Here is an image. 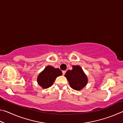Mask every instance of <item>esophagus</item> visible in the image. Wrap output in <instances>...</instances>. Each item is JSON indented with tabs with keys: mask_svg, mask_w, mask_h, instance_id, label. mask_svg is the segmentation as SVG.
Masks as SVG:
<instances>
[{
	"mask_svg": "<svg viewBox=\"0 0 123 123\" xmlns=\"http://www.w3.org/2000/svg\"><path fill=\"white\" fill-rule=\"evenodd\" d=\"M66 70H63V71H62V74H63V75H64L66 74Z\"/></svg>",
	"mask_w": 123,
	"mask_h": 123,
	"instance_id": "1",
	"label": "esophagus"
}]
</instances>
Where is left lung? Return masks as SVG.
Returning <instances> with one entry per match:
<instances>
[{"label":"left lung","instance_id":"1","mask_svg":"<svg viewBox=\"0 0 123 123\" xmlns=\"http://www.w3.org/2000/svg\"><path fill=\"white\" fill-rule=\"evenodd\" d=\"M64 76L67 79L70 87L75 90H81L88 81L86 75L79 66H73V69L68 70Z\"/></svg>","mask_w":123,"mask_h":123}]
</instances>
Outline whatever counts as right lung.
<instances>
[{"mask_svg":"<svg viewBox=\"0 0 123 123\" xmlns=\"http://www.w3.org/2000/svg\"><path fill=\"white\" fill-rule=\"evenodd\" d=\"M62 74V71L59 68H54L51 66H48L39 74L37 82L42 88H48L52 86L57 77Z\"/></svg>","mask_w":123,"mask_h":123,"instance_id":"add662e5","label":"right lung"}]
</instances>
